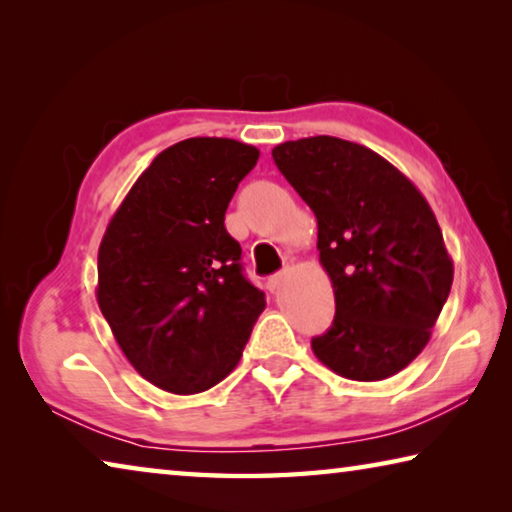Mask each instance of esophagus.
I'll return each instance as SVG.
<instances>
[{
    "label": "esophagus",
    "mask_w": 512,
    "mask_h": 512,
    "mask_svg": "<svg viewBox=\"0 0 512 512\" xmlns=\"http://www.w3.org/2000/svg\"><path fill=\"white\" fill-rule=\"evenodd\" d=\"M284 280H287V271H280L268 277V289H271V293L280 291L284 287Z\"/></svg>",
    "instance_id": "34e87169"
}]
</instances>
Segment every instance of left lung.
Instances as JSON below:
<instances>
[{"mask_svg": "<svg viewBox=\"0 0 512 512\" xmlns=\"http://www.w3.org/2000/svg\"><path fill=\"white\" fill-rule=\"evenodd\" d=\"M273 160L316 214L334 287V323L311 350L345 379L393 377L429 343L454 280L429 203L391 162L339 137L277 144Z\"/></svg>", "mask_w": 512, "mask_h": 512, "instance_id": "left-lung-1", "label": "left lung"}]
</instances>
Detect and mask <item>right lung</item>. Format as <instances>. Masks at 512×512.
Here are the masks:
<instances>
[{"label": "right lung", "instance_id": "1", "mask_svg": "<svg viewBox=\"0 0 512 512\" xmlns=\"http://www.w3.org/2000/svg\"><path fill=\"white\" fill-rule=\"evenodd\" d=\"M257 158L255 146L228 137L169 146L101 239V314L131 366L167 393H203L228 377L266 307L223 223Z\"/></svg>", "mask_w": 512, "mask_h": 512}]
</instances>
